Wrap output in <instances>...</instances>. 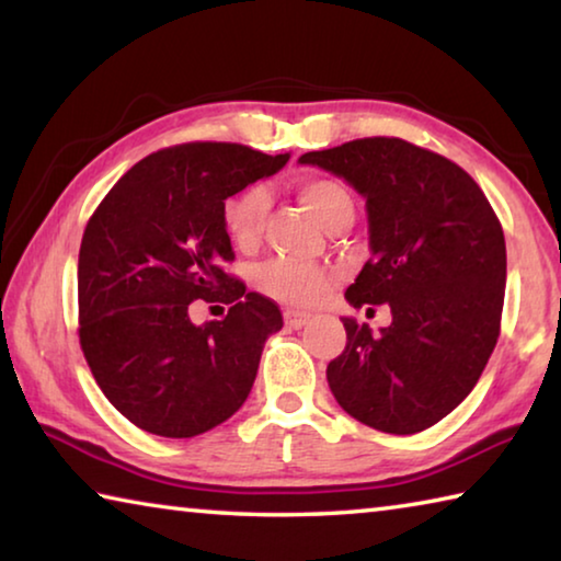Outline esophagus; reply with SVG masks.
Instances as JSON below:
<instances>
[{
	"label": "esophagus",
	"mask_w": 561,
	"mask_h": 561,
	"mask_svg": "<svg viewBox=\"0 0 561 561\" xmlns=\"http://www.w3.org/2000/svg\"><path fill=\"white\" fill-rule=\"evenodd\" d=\"M311 314H307V311H297V309H287L284 311V324H287L289 329H301L304 324H309Z\"/></svg>",
	"instance_id": "esophagus-1"
}]
</instances>
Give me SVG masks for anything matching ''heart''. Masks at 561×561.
<instances>
[{"label":"heart","instance_id":"heart-1","mask_svg":"<svg viewBox=\"0 0 561 561\" xmlns=\"http://www.w3.org/2000/svg\"><path fill=\"white\" fill-rule=\"evenodd\" d=\"M299 201L314 213L317 220L327 227H334L344 217L354 220V197L334 178L311 175L297 183ZM270 197L262 185H250L227 197L222 205V227L237 250L250 252L260 244L264 217H267ZM257 287L267 297L291 307H311L329 294L331 270L321 264L299 262L289 257H274L264 262L254 274Z\"/></svg>","mask_w":561,"mask_h":561}]
</instances>
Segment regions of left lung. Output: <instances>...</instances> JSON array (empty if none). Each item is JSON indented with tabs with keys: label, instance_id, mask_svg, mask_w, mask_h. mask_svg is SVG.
<instances>
[{
	"label": "left lung",
	"instance_id": "obj_1",
	"mask_svg": "<svg viewBox=\"0 0 561 561\" xmlns=\"http://www.w3.org/2000/svg\"><path fill=\"white\" fill-rule=\"evenodd\" d=\"M366 197L371 260L346 299L388 304L391 327L371 334L344 319L346 348L327 366L348 415L411 435L462 403L500 336L507 250L480 185L440 153L403 138H358L304 153Z\"/></svg>",
	"mask_w": 561,
	"mask_h": 561
}]
</instances>
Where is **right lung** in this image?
Returning <instances> with one entry per match:
<instances>
[{"mask_svg":"<svg viewBox=\"0 0 561 561\" xmlns=\"http://www.w3.org/2000/svg\"><path fill=\"white\" fill-rule=\"evenodd\" d=\"M289 156L195 140L150 153L108 190L79 250V341L103 396L140 431L193 438L240 411L264 341L282 329L272 299L225 272L234 260L222 205ZM227 302L205 328L193 300Z\"/></svg>","mask_w":561,"mask_h":561,"instance_id":"right-lung-1","label":"right lung"}]
</instances>
